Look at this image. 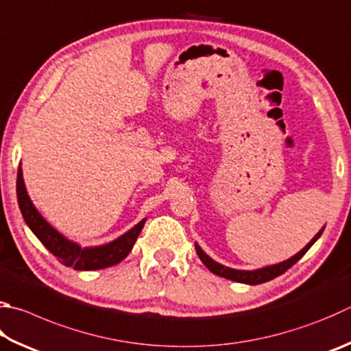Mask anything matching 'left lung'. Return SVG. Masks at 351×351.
Segmentation results:
<instances>
[{
  "mask_svg": "<svg viewBox=\"0 0 351 351\" xmlns=\"http://www.w3.org/2000/svg\"><path fill=\"white\" fill-rule=\"evenodd\" d=\"M324 228H326V227H322L321 230L315 234V238L311 239L308 244L302 248L301 252L293 254L291 258L282 261V263L267 265V267H261V269H256V270L232 269V267H227V265H222L219 263H216V261L210 258L208 254L204 252L199 245L196 244V242H195V248H196L197 256H199V259L202 261V264L206 265L210 271L215 273V275H218L221 278H226V279H230V281H234V282L248 284V285H258V284H263V282H267V281H271V279H275L276 276L282 275L284 271L289 270L293 264H296L298 261L308 252V248L313 245L317 239L321 238Z\"/></svg>",
  "mask_w": 351,
  "mask_h": 351,
  "instance_id": "left-lung-1",
  "label": "left lung"
}]
</instances>
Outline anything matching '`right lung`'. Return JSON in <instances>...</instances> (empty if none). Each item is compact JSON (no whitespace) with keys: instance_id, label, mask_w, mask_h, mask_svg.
I'll return each instance as SVG.
<instances>
[{"instance_id":"right-lung-1","label":"right lung","mask_w":351,"mask_h":351,"mask_svg":"<svg viewBox=\"0 0 351 351\" xmlns=\"http://www.w3.org/2000/svg\"><path fill=\"white\" fill-rule=\"evenodd\" d=\"M16 196L25 224L29 226L35 237L43 242V245L49 252H52V254L60 259L61 264H64L66 267H73L75 270H99L121 263L132 252L136 238L141 233L145 221H147V218L141 219L129 232L107 242V244L81 247L78 242L70 241L50 226L43 218V215L38 212V208L34 206L27 193V189H25L21 164L18 167L16 176Z\"/></svg>"}]
</instances>
